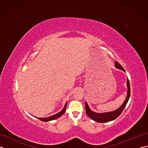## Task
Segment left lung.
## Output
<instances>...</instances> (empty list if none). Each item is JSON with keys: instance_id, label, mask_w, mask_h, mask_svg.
I'll return each instance as SVG.
<instances>
[{"instance_id": "1", "label": "left lung", "mask_w": 148, "mask_h": 148, "mask_svg": "<svg viewBox=\"0 0 148 148\" xmlns=\"http://www.w3.org/2000/svg\"><path fill=\"white\" fill-rule=\"evenodd\" d=\"M115 66L117 69H121V70L125 72L124 69L123 68L122 66L119 64L118 62L116 61L115 62ZM127 84L128 87L127 97L126 99H125V102H123V104L119 107L118 109H116L115 111H112V112H104V113H97L91 111L88 106L87 104V103L85 102V109H86V114L91 119H93V120L99 123H105V122L111 121L114 120V119H115L116 118H117L118 116L121 114L123 111V109H125V106H126L128 100H129V98H130V83L128 79H127Z\"/></svg>"}]
</instances>
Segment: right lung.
<instances>
[{"label": "right lung", "mask_w": 148, "mask_h": 148, "mask_svg": "<svg viewBox=\"0 0 148 148\" xmlns=\"http://www.w3.org/2000/svg\"><path fill=\"white\" fill-rule=\"evenodd\" d=\"M66 107H67V102H66L65 105L64 106V109H63L62 111L57 113V114L53 115L51 116H49L48 118H37V119H39V120L40 121H51V120H53V119H57L58 118L60 117V116L64 114V113L65 112V110H66Z\"/></svg>", "instance_id": "right-lung-1"}]
</instances>
